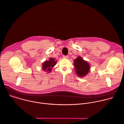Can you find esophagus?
Segmentation results:
<instances>
[{
    "instance_id": "1",
    "label": "esophagus",
    "mask_w": 124,
    "mask_h": 124,
    "mask_svg": "<svg viewBox=\"0 0 124 124\" xmlns=\"http://www.w3.org/2000/svg\"><path fill=\"white\" fill-rule=\"evenodd\" d=\"M63 58H65V59H68L69 57L68 56H63Z\"/></svg>"
}]
</instances>
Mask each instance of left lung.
<instances>
[{
    "label": "left lung",
    "instance_id": "left-lung-1",
    "mask_svg": "<svg viewBox=\"0 0 124 124\" xmlns=\"http://www.w3.org/2000/svg\"><path fill=\"white\" fill-rule=\"evenodd\" d=\"M74 65L77 76L80 78L85 77L90 71V64L80 56L74 60Z\"/></svg>",
    "mask_w": 124,
    "mask_h": 124
}]
</instances>
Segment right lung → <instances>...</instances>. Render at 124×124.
<instances>
[{
    "instance_id": "1",
    "label": "right lung",
    "mask_w": 124,
    "mask_h": 124,
    "mask_svg": "<svg viewBox=\"0 0 124 124\" xmlns=\"http://www.w3.org/2000/svg\"><path fill=\"white\" fill-rule=\"evenodd\" d=\"M57 60L55 58H49L48 61L46 60L42 64V68L44 72H46L47 73H50L51 72L52 68H54V66L56 64Z\"/></svg>"
}]
</instances>
